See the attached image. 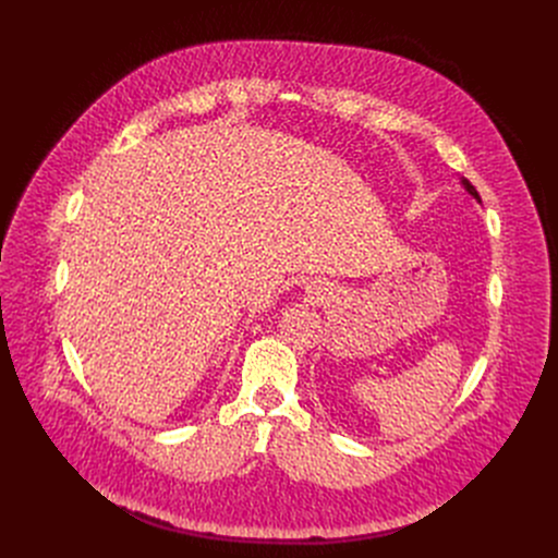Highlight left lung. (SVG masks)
I'll return each mask as SVG.
<instances>
[{
  "label": "left lung",
  "instance_id": "1",
  "mask_svg": "<svg viewBox=\"0 0 558 558\" xmlns=\"http://www.w3.org/2000/svg\"><path fill=\"white\" fill-rule=\"evenodd\" d=\"M459 183H461V187H463V190H465V192H468V194H470V196H472L476 203H482L480 194H476V190L470 185V181H468V179H463V177H461V179H459Z\"/></svg>",
  "mask_w": 558,
  "mask_h": 558
}]
</instances>
